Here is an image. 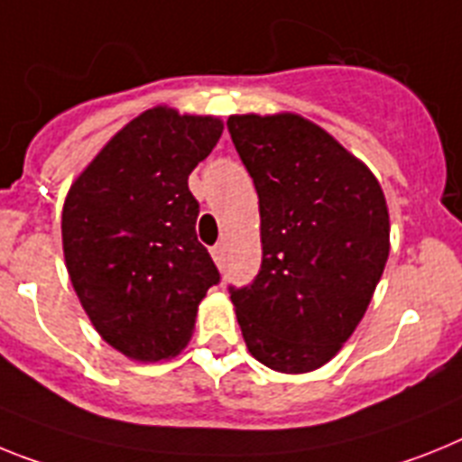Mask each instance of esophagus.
<instances>
[{
  "instance_id": "34e87169",
  "label": "esophagus",
  "mask_w": 462,
  "mask_h": 462,
  "mask_svg": "<svg viewBox=\"0 0 462 462\" xmlns=\"http://www.w3.org/2000/svg\"><path fill=\"white\" fill-rule=\"evenodd\" d=\"M211 258L216 261V265H218V267L223 265V263H225V246H223V244H216V246H213Z\"/></svg>"
}]
</instances>
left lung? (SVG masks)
Instances as JSON below:
<instances>
[{"label": "left lung", "instance_id": "8db88e82", "mask_svg": "<svg viewBox=\"0 0 462 462\" xmlns=\"http://www.w3.org/2000/svg\"><path fill=\"white\" fill-rule=\"evenodd\" d=\"M261 204L263 263L230 289L251 355L279 374L319 369L350 338L390 255V213L371 169L293 115H230Z\"/></svg>", "mask_w": 462, "mask_h": 462}]
</instances>
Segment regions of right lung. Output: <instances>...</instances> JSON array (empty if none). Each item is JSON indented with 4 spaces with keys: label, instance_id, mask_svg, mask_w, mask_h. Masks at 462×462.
<instances>
[{
    "label": "right lung",
    "instance_id": "1",
    "mask_svg": "<svg viewBox=\"0 0 462 462\" xmlns=\"http://www.w3.org/2000/svg\"><path fill=\"white\" fill-rule=\"evenodd\" d=\"M223 134L211 115L157 106L112 135L69 185L60 216L69 282L93 328L134 362L192 338L218 270L197 242L188 176Z\"/></svg>",
    "mask_w": 462,
    "mask_h": 462
}]
</instances>
